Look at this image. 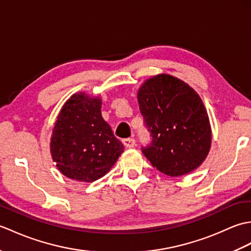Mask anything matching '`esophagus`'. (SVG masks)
<instances>
[{"label":"esophagus","mask_w":251,"mask_h":251,"mask_svg":"<svg viewBox=\"0 0 251 251\" xmlns=\"http://www.w3.org/2000/svg\"><path fill=\"white\" fill-rule=\"evenodd\" d=\"M123 145H124V147L127 149L134 148L136 145V140L132 139V138H127V139L123 140Z\"/></svg>","instance_id":"1"}]
</instances>
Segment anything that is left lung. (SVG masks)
Returning a JSON list of instances; mask_svg holds the SVG:
<instances>
[{"label": "left lung", "instance_id": "obj_1", "mask_svg": "<svg viewBox=\"0 0 251 251\" xmlns=\"http://www.w3.org/2000/svg\"><path fill=\"white\" fill-rule=\"evenodd\" d=\"M138 102L152 142L142 152L159 172L180 177L205 161L211 146V127L204 103L189 84L157 74L138 90Z\"/></svg>", "mask_w": 251, "mask_h": 251}]
</instances>
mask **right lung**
<instances>
[{"label": "right lung", "mask_w": 251, "mask_h": 251, "mask_svg": "<svg viewBox=\"0 0 251 251\" xmlns=\"http://www.w3.org/2000/svg\"><path fill=\"white\" fill-rule=\"evenodd\" d=\"M101 98L77 93L57 116L50 154L59 172L81 182H93L109 173L124 151L101 115Z\"/></svg>", "instance_id": "obj_1"}]
</instances>
